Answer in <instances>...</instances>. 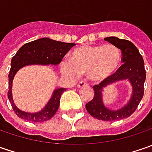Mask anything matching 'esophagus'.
<instances>
[{
  "label": "esophagus",
  "instance_id": "34e87169",
  "mask_svg": "<svg viewBox=\"0 0 152 152\" xmlns=\"http://www.w3.org/2000/svg\"><path fill=\"white\" fill-rule=\"evenodd\" d=\"M86 86H89V84L86 83L85 81H81V82H79V84L77 85L78 88H83V87H86Z\"/></svg>",
  "mask_w": 152,
  "mask_h": 152
}]
</instances>
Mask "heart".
Masks as SVG:
<instances>
[{"instance_id": "obj_1", "label": "heart", "mask_w": 152, "mask_h": 152, "mask_svg": "<svg viewBox=\"0 0 152 152\" xmlns=\"http://www.w3.org/2000/svg\"><path fill=\"white\" fill-rule=\"evenodd\" d=\"M122 62V52L112 44L81 45L72 52L71 61L63 60L61 70L64 75L76 79L87 73L95 82H102L118 71Z\"/></svg>"}]
</instances>
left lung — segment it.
<instances>
[{"mask_svg":"<svg viewBox=\"0 0 152 152\" xmlns=\"http://www.w3.org/2000/svg\"><path fill=\"white\" fill-rule=\"evenodd\" d=\"M104 40L118 47L122 52L123 65L112 77L94 85L95 95L93 99L85 105L87 112L92 117L103 121H115L129 118L134 113L144 96V84L145 81V70L144 60L137 47L129 40L118 37H107ZM128 80L132 87V94L129 102L118 109H111L103 102L104 88L119 81Z\"/></svg>","mask_w":152,"mask_h":152,"instance_id":"1","label":"left lung"}]
</instances>
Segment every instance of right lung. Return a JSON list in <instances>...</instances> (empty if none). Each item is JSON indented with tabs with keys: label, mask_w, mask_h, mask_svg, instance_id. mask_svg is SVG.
<instances>
[{
	"label": "right lung",
	"mask_w": 152,
	"mask_h": 152,
	"mask_svg": "<svg viewBox=\"0 0 152 152\" xmlns=\"http://www.w3.org/2000/svg\"><path fill=\"white\" fill-rule=\"evenodd\" d=\"M74 45V43H65L50 38H41L24 44L17 51L11 61L7 96L18 117L30 122H45L50 119L59 107L61 94L66 89H56L49 102L39 112L27 113L17 107L12 98V82L17 72L22 67L28 65H57Z\"/></svg>",
	"instance_id": "1"
}]
</instances>
